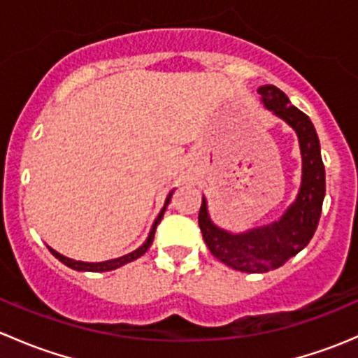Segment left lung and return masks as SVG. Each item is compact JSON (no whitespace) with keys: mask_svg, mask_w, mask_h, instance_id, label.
<instances>
[{"mask_svg":"<svg viewBox=\"0 0 358 358\" xmlns=\"http://www.w3.org/2000/svg\"><path fill=\"white\" fill-rule=\"evenodd\" d=\"M263 106L284 119L298 135L301 150V187L296 201L270 225L232 234L220 229L208 215V202L202 197L199 227L206 246L213 256L232 268L248 273H263L282 266L298 255L315 234L326 196V171L320 157V143L308 115L291 106L286 93L277 86L258 90Z\"/></svg>","mask_w":358,"mask_h":358,"instance_id":"left-lung-1","label":"left lung"}]
</instances>
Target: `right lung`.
Returning <instances> with one entry per match:
<instances>
[{
  "label": "right lung",
  "instance_id": "1",
  "mask_svg": "<svg viewBox=\"0 0 358 358\" xmlns=\"http://www.w3.org/2000/svg\"><path fill=\"white\" fill-rule=\"evenodd\" d=\"M171 196H173V192H169L168 197H166L164 208H162L161 213H159V215H157L156 222H154V225H152V229H150L149 237H147L145 243H143L138 249H135V251H133V252H128V255L121 256V258H114V259H109V262H100V263H88V262H76V259L67 258V256L60 255V252H57L55 249H52V248H48L50 252H52V255L55 256V258H59L60 262L64 263V265H67L69 268L78 270V272H110V270L119 268V266H122V265H126V263L133 262V259L140 258V256H142L143 252H145L147 249L150 248V244H152V241H154V234H156V229H157L159 222H161L162 215H164L166 206H168L169 201H171Z\"/></svg>",
  "mask_w": 358,
  "mask_h": 358
}]
</instances>
